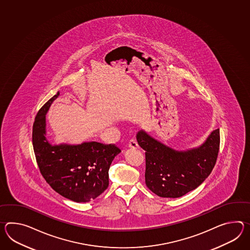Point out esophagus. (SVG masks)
<instances>
[{"instance_id": "34e87169", "label": "esophagus", "mask_w": 250, "mask_h": 250, "mask_svg": "<svg viewBox=\"0 0 250 250\" xmlns=\"http://www.w3.org/2000/svg\"><path fill=\"white\" fill-rule=\"evenodd\" d=\"M128 147H129L130 149L136 150V149H138L139 145L138 144H137V142H136L135 140H131V141L129 142V144H128Z\"/></svg>"}]
</instances>
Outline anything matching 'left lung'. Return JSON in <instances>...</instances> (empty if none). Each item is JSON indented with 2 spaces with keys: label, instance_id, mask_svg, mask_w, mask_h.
I'll return each instance as SVG.
<instances>
[{
  "label": "left lung",
  "instance_id": "8db88e82",
  "mask_svg": "<svg viewBox=\"0 0 250 250\" xmlns=\"http://www.w3.org/2000/svg\"><path fill=\"white\" fill-rule=\"evenodd\" d=\"M136 138L146 151L147 188L167 198H178L198 188L211 174L220 147L219 129L212 131L198 147L186 150H175L144 130Z\"/></svg>",
  "mask_w": 250,
  "mask_h": 250
}]
</instances>
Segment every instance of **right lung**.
Here are the masks:
<instances>
[{"label":"right lung","instance_id":"right-lung-1","mask_svg":"<svg viewBox=\"0 0 250 250\" xmlns=\"http://www.w3.org/2000/svg\"><path fill=\"white\" fill-rule=\"evenodd\" d=\"M59 95L58 91L36 116L32 132L35 155L40 172L52 188L67 199L87 203L107 188L109 167L121 150L98 142L52 145L46 138L45 116Z\"/></svg>","mask_w":250,"mask_h":250}]
</instances>
